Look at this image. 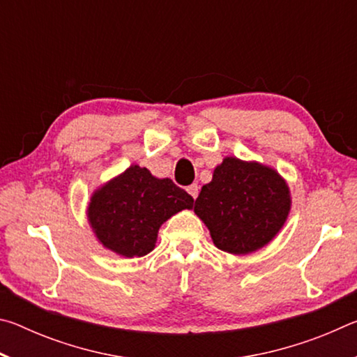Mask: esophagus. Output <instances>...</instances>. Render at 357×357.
I'll use <instances>...</instances> for the list:
<instances>
[{"label": "esophagus", "instance_id": "34e87169", "mask_svg": "<svg viewBox=\"0 0 357 357\" xmlns=\"http://www.w3.org/2000/svg\"><path fill=\"white\" fill-rule=\"evenodd\" d=\"M187 192H189L190 197L193 198V200H195V198L198 197V192H200V187H198L197 184H192V185L187 187Z\"/></svg>", "mask_w": 357, "mask_h": 357}]
</instances>
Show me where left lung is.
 Masks as SVG:
<instances>
[{
	"label": "left lung",
	"instance_id": "8db88e82",
	"mask_svg": "<svg viewBox=\"0 0 357 357\" xmlns=\"http://www.w3.org/2000/svg\"><path fill=\"white\" fill-rule=\"evenodd\" d=\"M291 211V192L275 168L227 155L202 187L193 213L213 243L227 253L247 255L268 245Z\"/></svg>",
	"mask_w": 357,
	"mask_h": 357
}]
</instances>
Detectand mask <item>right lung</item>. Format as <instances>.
<instances>
[{"instance_id": "right-lung-1", "label": "right lung", "mask_w": 357, "mask_h": 357, "mask_svg": "<svg viewBox=\"0 0 357 357\" xmlns=\"http://www.w3.org/2000/svg\"><path fill=\"white\" fill-rule=\"evenodd\" d=\"M192 206L193 198L170 178H157L146 167L132 164L94 189L86 219L104 249L140 258L154 250L159 228Z\"/></svg>"}]
</instances>
